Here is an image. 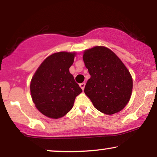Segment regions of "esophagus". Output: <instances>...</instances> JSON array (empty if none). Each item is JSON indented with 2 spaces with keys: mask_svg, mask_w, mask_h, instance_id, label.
<instances>
[{
  "mask_svg": "<svg viewBox=\"0 0 157 157\" xmlns=\"http://www.w3.org/2000/svg\"><path fill=\"white\" fill-rule=\"evenodd\" d=\"M79 86H80L81 89L83 90V89H84V88H85V83H80V84H79Z\"/></svg>",
  "mask_w": 157,
  "mask_h": 157,
  "instance_id": "obj_1",
  "label": "esophagus"
}]
</instances>
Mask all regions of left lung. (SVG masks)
<instances>
[{
    "label": "left lung",
    "instance_id": "obj_1",
    "mask_svg": "<svg viewBox=\"0 0 157 157\" xmlns=\"http://www.w3.org/2000/svg\"><path fill=\"white\" fill-rule=\"evenodd\" d=\"M83 60L91 78L84 92L94 107L111 115L119 112L129 101L133 81L119 58L104 46H95L83 52Z\"/></svg>",
    "mask_w": 157,
    "mask_h": 157
}]
</instances>
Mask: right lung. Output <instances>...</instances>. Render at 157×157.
I'll use <instances>...</instances> for the list:
<instances>
[{
	"instance_id": "1",
	"label": "right lung",
	"mask_w": 157,
	"mask_h": 157,
	"mask_svg": "<svg viewBox=\"0 0 157 157\" xmlns=\"http://www.w3.org/2000/svg\"><path fill=\"white\" fill-rule=\"evenodd\" d=\"M75 53L59 52L47 57L31 81V97L36 107L51 119L65 116L74 106L75 98L82 92L69 68Z\"/></svg>"
}]
</instances>
